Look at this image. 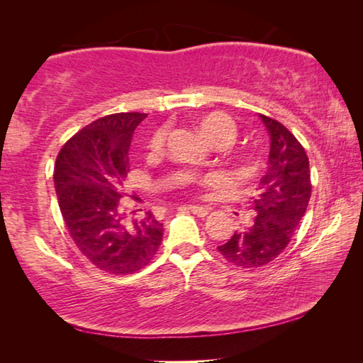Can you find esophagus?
<instances>
[{
	"instance_id": "1",
	"label": "esophagus",
	"mask_w": 363,
	"mask_h": 363,
	"mask_svg": "<svg viewBox=\"0 0 363 363\" xmlns=\"http://www.w3.org/2000/svg\"><path fill=\"white\" fill-rule=\"evenodd\" d=\"M189 210L200 218H205L210 214V208L208 206H199V205H189Z\"/></svg>"
}]
</instances>
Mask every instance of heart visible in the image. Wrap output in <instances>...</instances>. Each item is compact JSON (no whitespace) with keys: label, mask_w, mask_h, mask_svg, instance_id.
<instances>
[{"label":"heart","mask_w":363,"mask_h":363,"mask_svg":"<svg viewBox=\"0 0 363 363\" xmlns=\"http://www.w3.org/2000/svg\"><path fill=\"white\" fill-rule=\"evenodd\" d=\"M199 126H200V131L203 133V136L210 139L211 143H214L216 145L230 144L237 136L235 121H233L229 115L220 113V112L206 115L205 118L200 121ZM164 138H167V131L164 130H157L153 133L149 140V150L152 153L162 152ZM203 181L206 179H201V177L189 173V171H182V173L176 176L174 184L176 186H192V184H200Z\"/></svg>","instance_id":"obj_1"}]
</instances>
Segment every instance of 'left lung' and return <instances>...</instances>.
Returning a JSON list of instances; mask_svg holds the SVG:
<instances>
[{"label":"left lung","mask_w":363,"mask_h":363,"mask_svg":"<svg viewBox=\"0 0 363 363\" xmlns=\"http://www.w3.org/2000/svg\"><path fill=\"white\" fill-rule=\"evenodd\" d=\"M270 138L269 167L251 196L248 224L218 247L237 267H261L290 243L311 199L309 158L298 139L277 120L259 113Z\"/></svg>","instance_id":"1"}]
</instances>
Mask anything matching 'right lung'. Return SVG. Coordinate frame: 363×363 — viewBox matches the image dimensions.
<instances>
[{"label": "right lung", "instance_id": "right-lung-1", "mask_svg": "<svg viewBox=\"0 0 363 363\" xmlns=\"http://www.w3.org/2000/svg\"><path fill=\"white\" fill-rule=\"evenodd\" d=\"M147 113H113L89 123L60 149L54 186L67 229L97 269L133 274L155 256L163 224L150 211L121 208L133 133Z\"/></svg>", "mask_w": 363, "mask_h": 363}]
</instances>
